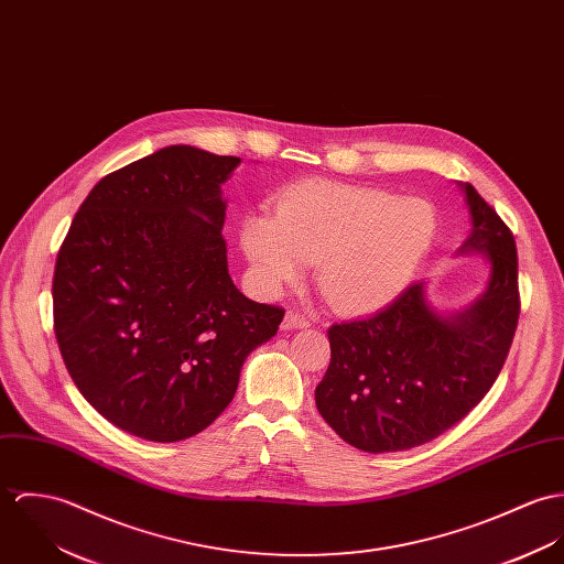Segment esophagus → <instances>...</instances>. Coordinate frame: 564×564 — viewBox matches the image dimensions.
I'll return each instance as SVG.
<instances>
[{
  "label": "esophagus",
  "instance_id": "obj_1",
  "mask_svg": "<svg viewBox=\"0 0 564 564\" xmlns=\"http://www.w3.org/2000/svg\"><path fill=\"white\" fill-rule=\"evenodd\" d=\"M307 326H310V319L294 312L285 313L283 324H281V328H283V330H290V328H307Z\"/></svg>",
  "mask_w": 564,
  "mask_h": 564
}]
</instances>
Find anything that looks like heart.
Instances as JSON below:
<instances>
[{
  "mask_svg": "<svg viewBox=\"0 0 564 564\" xmlns=\"http://www.w3.org/2000/svg\"><path fill=\"white\" fill-rule=\"evenodd\" d=\"M435 236L437 212L429 200L324 180L283 189L276 214L252 209L240 225V247L263 292L301 281L315 259L317 288L348 313L393 301Z\"/></svg>",
  "mask_w": 564,
  "mask_h": 564,
  "instance_id": "heart-1",
  "label": "heart"
}]
</instances>
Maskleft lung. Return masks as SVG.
<instances>
[{"instance_id": "1", "label": "left lung", "mask_w": 564, "mask_h": 564, "mask_svg": "<svg viewBox=\"0 0 564 564\" xmlns=\"http://www.w3.org/2000/svg\"><path fill=\"white\" fill-rule=\"evenodd\" d=\"M463 189L471 231L458 254L489 263L485 292L460 312H438L426 283L389 307L328 328L330 366L315 387L324 422L364 452H402L460 422L494 387L517 319V247L496 209Z\"/></svg>"}]
</instances>
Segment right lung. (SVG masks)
Segmentation results:
<instances>
[{
    "label": "right lung",
    "instance_id": "obj_1",
    "mask_svg": "<svg viewBox=\"0 0 564 564\" xmlns=\"http://www.w3.org/2000/svg\"><path fill=\"white\" fill-rule=\"evenodd\" d=\"M242 160L173 144L104 177L54 272V328L82 395L129 435L173 443L234 400L283 310L227 268L223 184Z\"/></svg>",
    "mask_w": 564,
    "mask_h": 564
}]
</instances>
